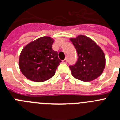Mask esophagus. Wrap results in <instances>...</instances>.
Instances as JSON below:
<instances>
[{
    "label": "esophagus",
    "instance_id": "obj_1",
    "mask_svg": "<svg viewBox=\"0 0 120 120\" xmlns=\"http://www.w3.org/2000/svg\"><path fill=\"white\" fill-rule=\"evenodd\" d=\"M62 62H63V63H67V59H64V60H63V61H62Z\"/></svg>",
    "mask_w": 120,
    "mask_h": 120
}]
</instances>
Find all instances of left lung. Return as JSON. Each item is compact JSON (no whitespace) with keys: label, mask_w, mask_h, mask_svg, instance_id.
I'll use <instances>...</instances> for the list:
<instances>
[{"label":"left lung","mask_w":120,"mask_h":120,"mask_svg":"<svg viewBox=\"0 0 120 120\" xmlns=\"http://www.w3.org/2000/svg\"><path fill=\"white\" fill-rule=\"evenodd\" d=\"M70 40L78 54V60L69 66L72 75L83 82H91L102 74L105 66V56L102 49L91 38L79 35Z\"/></svg>","instance_id":"1"}]
</instances>
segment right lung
<instances>
[{
  "label": "right lung",
  "mask_w": 120,
  "mask_h": 120,
  "mask_svg": "<svg viewBox=\"0 0 120 120\" xmlns=\"http://www.w3.org/2000/svg\"><path fill=\"white\" fill-rule=\"evenodd\" d=\"M54 41L48 36L41 37L24 47L19 58V67L27 79L43 82L55 74L61 61L58 52L52 48Z\"/></svg>",
  "instance_id": "add662e5"
}]
</instances>
